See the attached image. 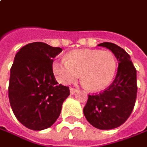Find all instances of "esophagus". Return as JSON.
<instances>
[{
	"instance_id": "esophagus-1",
	"label": "esophagus",
	"mask_w": 147,
	"mask_h": 147,
	"mask_svg": "<svg viewBox=\"0 0 147 147\" xmlns=\"http://www.w3.org/2000/svg\"><path fill=\"white\" fill-rule=\"evenodd\" d=\"M77 89H76V88H70V93L72 95L74 93H76V92H77Z\"/></svg>"
}]
</instances>
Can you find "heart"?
<instances>
[{
    "label": "heart",
    "mask_w": 147,
    "mask_h": 147,
    "mask_svg": "<svg viewBox=\"0 0 147 147\" xmlns=\"http://www.w3.org/2000/svg\"><path fill=\"white\" fill-rule=\"evenodd\" d=\"M65 59L55 61L52 66L56 80L63 84L73 83L80 74L87 89L98 92L106 88L115 76L117 60L109 51L76 50L68 53Z\"/></svg>",
    "instance_id": "b5f03b06"
}]
</instances>
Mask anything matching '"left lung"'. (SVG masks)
<instances>
[{
  "mask_svg": "<svg viewBox=\"0 0 147 147\" xmlns=\"http://www.w3.org/2000/svg\"><path fill=\"white\" fill-rule=\"evenodd\" d=\"M98 46L113 53L118 68L110 86L99 94L88 95L84 114L96 128L112 129L121 125L134 109L138 90L137 71L124 49L112 42H102Z\"/></svg>",
  "mask_w": 147,
  "mask_h": 147,
  "instance_id": "obj_1",
  "label": "left lung"
}]
</instances>
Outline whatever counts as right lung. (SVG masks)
Listing matches in <instances>:
<instances>
[{
	"label": "right lung",
	"mask_w": 147,
	"mask_h": 147,
	"mask_svg": "<svg viewBox=\"0 0 147 147\" xmlns=\"http://www.w3.org/2000/svg\"><path fill=\"white\" fill-rule=\"evenodd\" d=\"M63 50L35 42L15 55L10 69L9 99L15 117L26 128L42 130L59 117L69 87L59 84L53 73V59Z\"/></svg>",
	"instance_id": "1"
}]
</instances>
